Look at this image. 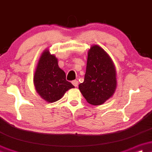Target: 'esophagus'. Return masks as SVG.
<instances>
[{"mask_svg":"<svg viewBox=\"0 0 152 152\" xmlns=\"http://www.w3.org/2000/svg\"><path fill=\"white\" fill-rule=\"evenodd\" d=\"M72 83L73 84V86H75V87H77L78 86V81L77 80H73L72 82Z\"/></svg>","mask_w":152,"mask_h":152,"instance_id":"obj_1","label":"esophagus"}]
</instances>
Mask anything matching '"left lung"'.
<instances>
[{
    "instance_id": "8db88e82",
    "label": "left lung",
    "mask_w": 152,
    "mask_h": 152,
    "mask_svg": "<svg viewBox=\"0 0 152 152\" xmlns=\"http://www.w3.org/2000/svg\"><path fill=\"white\" fill-rule=\"evenodd\" d=\"M116 87V69L108 53L102 47L92 45L88 53L84 82L79 89L89 104L101 105L113 96Z\"/></svg>"
}]
</instances>
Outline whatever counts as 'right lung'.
<instances>
[{
    "mask_svg": "<svg viewBox=\"0 0 152 152\" xmlns=\"http://www.w3.org/2000/svg\"><path fill=\"white\" fill-rule=\"evenodd\" d=\"M37 94L45 102L53 103L63 97L66 91L75 86L66 80V75L58 65V59L45 50L39 58L33 77Z\"/></svg>",
    "mask_w": 152,
    "mask_h": 152,
    "instance_id": "obj_1",
    "label": "right lung"
}]
</instances>
